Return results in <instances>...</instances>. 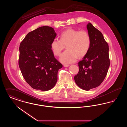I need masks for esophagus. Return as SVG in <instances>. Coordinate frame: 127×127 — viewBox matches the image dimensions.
<instances>
[{"label": "esophagus", "mask_w": 127, "mask_h": 127, "mask_svg": "<svg viewBox=\"0 0 127 127\" xmlns=\"http://www.w3.org/2000/svg\"><path fill=\"white\" fill-rule=\"evenodd\" d=\"M69 65H64V66L65 67H68V66H69Z\"/></svg>", "instance_id": "1"}]
</instances>
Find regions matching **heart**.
Wrapping results in <instances>:
<instances>
[{"label":"heart","instance_id":"obj_1","mask_svg":"<svg viewBox=\"0 0 127 127\" xmlns=\"http://www.w3.org/2000/svg\"><path fill=\"white\" fill-rule=\"evenodd\" d=\"M60 39L55 38L51 43V48L55 56H59L65 46L66 49L61 55L60 61L64 64L72 63L87 53L91 46V37L85 30L79 31L69 28L60 35Z\"/></svg>","mask_w":127,"mask_h":127}]
</instances>
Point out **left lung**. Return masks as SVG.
Masks as SVG:
<instances>
[{
	"instance_id": "left-lung-1",
	"label": "left lung",
	"mask_w": 127,
	"mask_h": 127,
	"mask_svg": "<svg viewBox=\"0 0 127 127\" xmlns=\"http://www.w3.org/2000/svg\"><path fill=\"white\" fill-rule=\"evenodd\" d=\"M91 37L90 48L82 60L78 63L79 71L74 77L79 87L89 91L101 84L105 78L110 65L109 45L101 32L91 23L87 25Z\"/></svg>"
}]
</instances>
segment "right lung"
<instances>
[{"mask_svg":"<svg viewBox=\"0 0 127 127\" xmlns=\"http://www.w3.org/2000/svg\"><path fill=\"white\" fill-rule=\"evenodd\" d=\"M57 36L53 28L40 27L29 32L19 46L18 64L26 81L34 89L45 91L54 87L62 65L51 48Z\"/></svg>","mask_w":127,"mask_h":127,"instance_id":"1","label":"right lung"}]
</instances>
